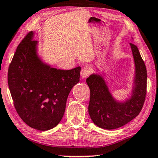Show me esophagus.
Returning <instances> with one entry per match:
<instances>
[{
    "instance_id": "esophagus-1",
    "label": "esophagus",
    "mask_w": 158,
    "mask_h": 158,
    "mask_svg": "<svg viewBox=\"0 0 158 158\" xmlns=\"http://www.w3.org/2000/svg\"><path fill=\"white\" fill-rule=\"evenodd\" d=\"M90 69L87 67H84L83 68L81 69V76L82 78H86L87 77H89V75H90Z\"/></svg>"
}]
</instances>
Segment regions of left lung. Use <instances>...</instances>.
I'll return each mask as SVG.
<instances>
[{
  "instance_id": "left-lung-1",
  "label": "left lung",
  "mask_w": 158,
  "mask_h": 158,
  "mask_svg": "<svg viewBox=\"0 0 158 158\" xmlns=\"http://www.w3.org/2000/svg\"><path fill=\"white\" fill-rule=\"evenodd\" d=\"M135 66V86L130 99L116 102L102 77L91 74L86 79L90 89L89 114L96 126L111 130L124 126L140 114L147 92V70L144 61L135 44L130 43Z\"/></svg>"
}]
</instances>
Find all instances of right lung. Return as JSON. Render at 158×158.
Wrapping results in <instances>:
<instances>
[{
  "label": "right lung",
  "instance_id": "1",
  "mask_svg": "<svg viewBox=\"0 0 158 158\" xmlns=\"http://www.w3.org/2000/svg\"><path fill=\"white\" fill-rule=\"evenodd\" d=\"M33 32L18 46L8 73L14 106L20 118L32 128L48 131L64 116L68 95L79 81L81 67L56 69L41 62Z\"/></svg>",
  "mask_w": 158,
  "mask_h": 158
}]
</instances>
